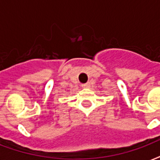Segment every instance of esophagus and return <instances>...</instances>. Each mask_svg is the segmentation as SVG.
<instances>
[{"mask_svg":"<svg viewBox=\"0 0 160 160\" xmlns=\"http://www.w3.org/2000/svg\"><path fill=\"white\" fill-rule=\"evenodd\" d=\"M90 86H91V84H90V83H85V84H83L82 85L83 88H85V89L90 88Z\"/></svg>","mask_w":160,"mask_h":160,"instance_id":"obj_1","label":"esophagus"}]
</instances>
